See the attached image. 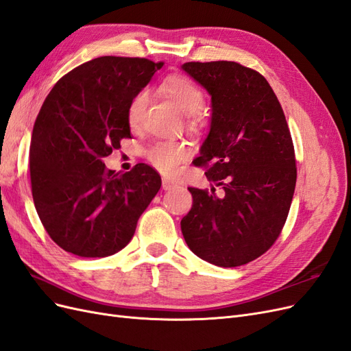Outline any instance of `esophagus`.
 <instances>
[{
  "instance_id": "obj_1",
  "label": "esophagus",
  "mask_w": 351,
  "mask_h": 351,
  "mask_svg": "<svg viewBox=\"0 0 351 351\" xmlns=\"http://www.w3.org/2000/svg\"><path fill=\"white\" fill-rule=\"evenodd\" d=\"M176 186H177V183L171 182V180H169V178H162V189H164V190H171V189H174Z\"/></svg>"
}]
</instances>
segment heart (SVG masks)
<instances>
[{"instance_id": "heart-1", "label": "heart", "mask_w": 351, "mask_h": 351, "mask_svg": "<svg viewBox=\"0 0 351 351\" xmlns=\"http://www.w3.org/2000/svg\"><path fill=\"white\" fill-rule=\"evenodd\" d=\"M161 90L167 95V97L173 101L176 107L182 111L183 114L193 117L197 115L205 105V97L196 84L182 76H173L168 77L162 84ZM147 102V93L145 90L139 92L132 99L129 105V111H127V117H129V123L132 125L139 124L145 107ZM190 149L186 143L176 142V141H165L158 142L152 145L147 149L146 155L147 159L152 162L155 168L164 174H171L180 162H183L189 156Z\"/></svg>"}]
</instances>
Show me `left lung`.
Masks as SVG:
<instances>
[{"mask_svg":"<svg viewBox=\"0 0 351 351\" xmlns=\"http://www.w3.org/2000/svg\"><path fill=\"white\" fill-rule=\"evenodd\" d=\"M210 95V124L196 165L221 186L189 187L193 205L182 232L196 256L217 267L249 263L267 252L289 215L297 169L281 105L262 74L234 61L184 62Z\"/></svg>","mask_w":351,"mask_h":351,"instance_id":"8db88e82","label":"left lung"}]
</instances>
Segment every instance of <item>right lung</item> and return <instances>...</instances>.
I'll use <instances>...</instances> for the list:
<instances>
[{"mask_svg":"<svg viewBox=\"0 0 351 351\" xmlns=\"http://www.w3.org/2000/svg\"><path fill=\"white\" fill-rule=\"evenodd\" d=\"M162 66L95 58L61 77L42 105L29 151L32 195L42 226L66 252L80 258L120 252L161 189L152 167L115 174L104 158L130 137L129 105Z\"/></svg>","mask_w":351,"mask_h":351,"instance_id":"right-lung-1","label":"right lung"}]
</instances>
